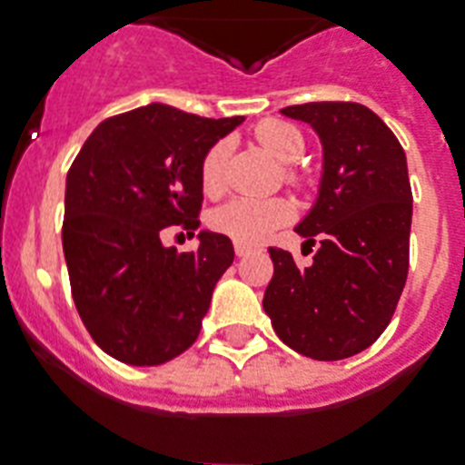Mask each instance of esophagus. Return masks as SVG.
I'll return each instance as SVG.
<instances>
[{
  "label": "esophagus",
  "instance_id": "34e87169",
  "mask_svg": "<svg viewBox=\"0 0 465 465\" xmlns=\"http://www.w3.org/2000/svg\"><path fill=\"white\" fill-rule=\"evenodd\" d=\"M233 251H236V257H245V255H251V245L233 243Z\"/></svg>",
  "mask_w": 465,
  "mask_h": 465
}]
</instances>
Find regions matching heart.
<instances>
[{
  "label": "heart",
  "mask_w": 465,
  "mask_h": 465,
  "mask_svg": "<svg viewBox=\"0 0 465 465\" xmlns=\"http://www.w3.org/2000/svg\"><path fill=\"white\" fill-rule=\"evenodd\" d=\"M257 142L281 163H298L305 153V139L298 127L283 120H264L255 127ZM229 142L213 143L201 163V186L205 193H217L224 179ZM292 205L286 198H232L210 213V226L236 243L257 245L272 236L274 229L291 222Z\"/></svg>",
  "instance_id": "heart-1"
}]
</instances>
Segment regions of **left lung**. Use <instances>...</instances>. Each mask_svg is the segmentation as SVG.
Wrapping results in <instances>:
<instances>
[{
	"instance_id": "obj_1",
	"label": "left lung",
	"mask_w": 465,
	"mask_h": 465,
	"mask_svg": "<svg viewBox=\"0 0 465 465\" xmlns=\"http://www.w3.org/2000/svg\"><path fill=\"white\" fill-rule=\"evenodd\" d=\"M317 132L323 173L317 201L295 226L312 264L269 248L274 276L262 307L295 352L335 361L388 329L409 272L411 186L407 155L388 124L361 104L314 101L283 108Z\"/></svg>"
}]
</instances>
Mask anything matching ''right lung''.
Wrapping results in <instances>:
<instances>
[{
  "mask_svg": "<svg viewBox=\"0 0 465 465\" xmlns=\"http://www.w3.org/2000/svg\"><path fill=\"white\" fill-rule=\"evenodd\" d=\"M241 123L148 104L104 120L73 160L64 217L70 291L94 342L118 361L158 366L196 342L233 245L201 232L198 251L177 252L160 232H196L203 155Z\"/></svg>",
  "mask_w": 465,
  "mask_h": 465,
  "instance_id": "right-lung-1",
  "label": "right lung"
}]
</instances>
